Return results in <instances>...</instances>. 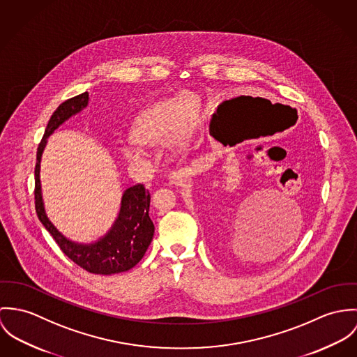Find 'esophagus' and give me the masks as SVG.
<instances>
[{
	"label": "esophagus",
	"instance_id": "1",
	"mask_svg": "<svg viewBox=\"0 0 357 357\" xmlns=\"http://www.w3.org/2000/svg\"><path fill=\"white\" fill-rule=\"evenodd\" d=\"M186 176H188V169H178V171H174L172 174H169L168 182L171 185H179Z\"/></svg>",
	"mask_w": 357,
	"mask_h": 357
}]
</instances>
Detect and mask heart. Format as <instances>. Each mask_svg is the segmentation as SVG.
<instances>
[{
	"label": "heart",
	"instance_id": "obj_1",
	"mask_svg": "<svg viewBox=\"0 0 357 357\" xmlns=\"http://www.w3.org/2000/svg\"><path fill=\"white\" fill-rule=\"evenodd\" d=\"M196 100L183 93L152 104L134 121L131 138L121 146L124 158L142 164L149 159L153 145L167 141L176 146L182 145L193 127Z\"/></svg>",
	"mask_w": 357,
	"mask_h": 357
}]
</instances>
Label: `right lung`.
Returning <instances> with one entry per match:
<instances>
[{
    "mask_svg": "<svg viewBox=\"0 0 357 357\" xmlns=\"http://www.w3.org/2000/svg\"><path fill=\"white\" fill-rule=\"evenodd\" d=\"M87 104L89 93L84 91L79 96H75L60 104L49 119L37 151L34 190L36 209L40 223L50 233V236L54 238L66 256H68L75 264L91 274L111 275L128 271L130 268L137 266L153 239L155 226L149 218V190H146L141 183L126 189L121 196L119 215L111 230L104 237L91 243L74 242L64 237L53 226L45 212L40 190V158L46 146L47 137L66 120L79 114L82 109L87 107Z\"/></svg>",
    "mask_w": 357,
    "mask_h": 357,
    "instance_id": "1",
    "label": "right lung"
}]
</instances>
